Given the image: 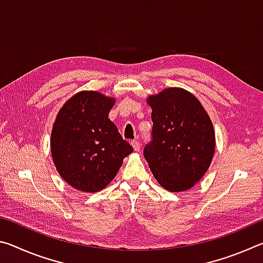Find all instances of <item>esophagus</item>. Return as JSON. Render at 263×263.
I'll return each mask as SVG.
<instances>
[{
	"label": "esophagus",
	"instance_id": "34e87169",
	"mask_svg": "<svg viewBox=\"0 0 263 263\" xmlns=\"http://www.w3.org/2000/svg\"><path fill=\"white\" fill-rule=\"evenodd\" d=\"M131 145H132V147H133V149L136 151V152H138V151L140 149V144H139V141H137V140H132V141H131Z\"/></svg>",
	"mask_w": 263,
	"mask_h": 263
}]
</instances>
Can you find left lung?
<instances>
[{
    "label": "left lung",
    "mask_w": 263,
    "mask_h": 263,
    "mask_svg": "<svg viewBox=\"0 0 263 263\" xmlns=\"http://www.w3.org/2000/svg\"><path fill=\"white\" fill-rule=\"evenodd\" d=\"M152 108V140L144 157L160 184L172 193L190 189L202 179L215 153V130L191 92L164 89L147 99Z\"/></svg>",
    "instance_id": "8db88e82"
}]
</instances>
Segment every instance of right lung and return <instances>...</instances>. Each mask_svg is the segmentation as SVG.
<instances>
[{
	"label": "right lung",
	"instance_id": "1",
	"mask_svg": "<svg viewBox=\"0 0 263 263\" xmlns=\"http://www.w3.org/2000/svg\"><path fill=\"white\" fill-rule=\"evenodd\" d=\"M115 101L97 91H80L66 102L53 124L51 152L57 171L84 193L105 188L133 152L109 119Z\"/></svg>",
	"mask_w": 263,
	"mask_h": 263
}]
</instances>
